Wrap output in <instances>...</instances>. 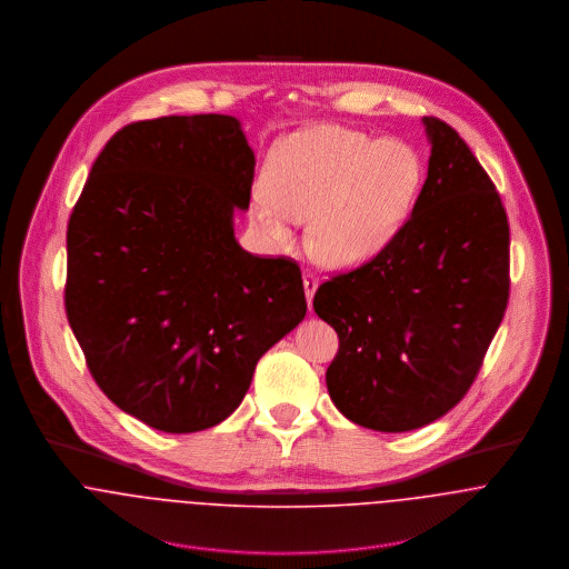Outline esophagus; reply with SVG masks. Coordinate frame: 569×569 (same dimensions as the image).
<instances>
[{"label":"esophagus","instance_id":"34e87169","mask_svg":"<svg viewBox=\"0 0 569 569\" xmlns=\"http://www.w3.org/2000/svg\"><path fill=\"white\" fill-rule=\"evenodd\" d=\"M318 284H320L318 276H313L311 271H307V273H305V293H307L309 309H311V305H313V296H316V291H318Z\"/></svg>","mask_w":569,"mask_h":569}]
</instances>
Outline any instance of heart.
Wrapping results in <instances>:
<instances>
[{
	"label": "heart",
	"instance_id": "heart-1",
	"mask_svg": "<svg viewBox=\"0 0 569 569\" xmlns=\"http://www.w3.org/2000/svg\"><path fill=\"white\" fill-rule=\"evenodd\" d=\"M422 163L397 140H375L339 124H316L282 140L264 166L253 217L276 243L309 228L313 258L332 269L375 258L406 223Z\"/></svg>",
	"mask_w": 569,
	"mask_h": 569
}]
</instances>
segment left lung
Instances as JSON below:
<instances>
[{
	"label": "left lung",
	"mask_w": 569,
	"mask_h": 569,
	"mask_svg": "<svg viewBox=\"0 0 569 569\" xmlns=\"http://www.w3.org/2000/svg\"><path fill=\"white\" fill-rule=\"evenodd\" d=\"M427 179L397 237L320 284L316 313L339 350L326 370L352 422L399 433L458 406L473 386L510 293V230L499 192L467 142L422 118Z\"/></svg>",
	"instance_id": "left-lung-1"
}]
</instances>
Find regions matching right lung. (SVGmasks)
<instances>
[{
  "label": "right lung",
  "instance_id": "obj_1",
  "mask_svg": "<svg viewBox=\"0 0 569 569\" xmlns=\"http://www.w3.org/2000/svg\"><path fill=\"white\" fill-rule=\"evenodd\" d=\"M253 166L232 116L133 122L96 158L68 223L66 313L87 368L166 433L226 420L307 316L298 262L234 239Z\"/></svg>",
  "mask_w": 569,
  "mask_h": 569
}]
</instances>
